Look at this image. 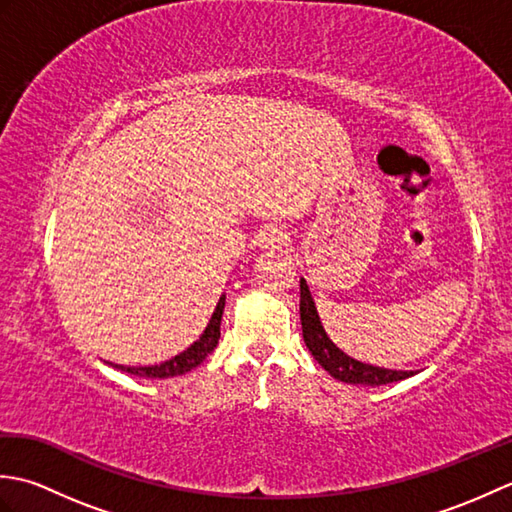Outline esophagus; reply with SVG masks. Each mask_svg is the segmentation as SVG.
<instances>
[{"label": "esophagus", "instance_id": "34e87169", "mask_svg": "<svg viewBox=\"0 0 512 512\" xmlns=\"http://www.w3.org/2000/svg\"><path fill=\"white\" fill-rule=\"evenodd\" d=\"M259 244L266 250H288L290 237L281 231V228H268V231L259 237Z\"/></svg>", "mask_w": 512, "mask_h": 512}]
</instances>
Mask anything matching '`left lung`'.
Returning <instances> with one entry per match:
<instances>
[{"label":"left lung","instance_id":"obj_1","mask_svg":"<svg viewBox=\"0 0 512 512\" xmlns=\"http://www.w3.org/2000/svg\"><path fill=\"white\" fill-rule=\"evenodd\" d=\"M301 303H299V314H301V330H303V341H306L310 354L314 356L325 372L334 376L336 380H343V383L350 385H387L396 383V380L409 378L416 372H398V369H385V367H374L356 361V358L347 356L336 347L328 334H325L323 325L319 321L317 308H314V301L310 297V290L306 279H301Z\"/></svg>","mask_w":512,"mask_h":512}]
</instances>
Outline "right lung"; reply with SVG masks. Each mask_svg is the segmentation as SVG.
<instances>
[{
	"label": "right lung",
	"mask_w": 512,
	"mask_h": 512,
	"mask_svg": "<svg viewBox=\"0 0 512 512\" xmlns=\"http://www.w3.org/2000/svg\"><path fill=\"white\" fill-rule=\"evenodd\" d=\"M224 301L226 297L222 295L220 301H217V308L213 312V317L206 325L204 334L195 341L189 350H184L182 354L169 358V361L160 363V365H149V367H125V365H116L118 369H123L127 374L134 376H143V378H171V376H182L191 372L193 367H198L206 356H209L217 341H220V323H222V312H224Z\"/></svg>",
	"instance_id": "1"
}]
</instances>
